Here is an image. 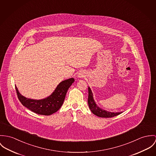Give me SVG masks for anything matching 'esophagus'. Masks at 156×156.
<instances>
[{
	"label": "esophagus",
	"instance_id": "34e87169",
	"mask_svg": "<svg viewBox=\"0 0 156 156\" xmlns=\"http://www.w3.org/2000/svg\"><path fill=\"white\" fill-rule=\"evenodd\" d=\"M86 75H85V74H84V73H83V72H80L79 73H78V77H80V78H83V77H84Z\"/></svg>",
	"mask_w": 156,
	"mask_h": 156
}]
</instances>
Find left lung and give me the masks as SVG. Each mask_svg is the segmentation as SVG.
<instances>
[{"label":"left lung","mask_w":156,"mask_h":156,"mask_svg":"<svg viewBox=\"0 0 156 156\" xmlns=\"http://www.w3.org/2000/svg\"><path fill=\"white\" fill-rule=\"evenodd\" d=\"M88 104L91 111L96 115L99 117L103 118H111L117 116L120 114L121 112H111L103 110L98 107L95 102L94 101L93 93L90 87H88Z\"/></svg>","instance_id":"1"}]
</instances>
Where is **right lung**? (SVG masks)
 Returning <instances> with one entry per match:
<instances>
[{
    "label": "right lung",
    "mask_w": 156,
    "mask_h": 156,
    "mask_svg": "<svg viewBox=\"0 0 156 156\" xmlns=\"http://www.w3.org/2000/svg\"><path fill=\"white\" fill-rule=\"evenodd\" d=\"M74 82L73 78L61 82L49 97L42 100H33L23 96L16 87L18 98L21 104L36 114L50 115L62 106L70 86Z\"/></svg>",
    "instance_id": "1"
}]
</instances>
